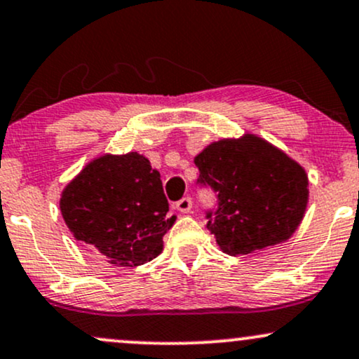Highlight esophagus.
<instances>
[{
  "mask_svg": "<svg viewBox=\"0 0 359 359\" xmlns=\"http://www.w3.org/2000/svg\"><path fill=\"white\" fill-rule=\"evenodd\" d=\"M175 208L179 209L180 212H189L192 209V199L191 197H182V199L175 204Z\"/></svg>",
  "mask_w": 359,
  "mask_h": 359,
  "instance_id": "1",
  "label": "esophagus"
}]
</instances>
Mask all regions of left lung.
<instances>
[{
    "label": "left lung",
    "instance_id": "left-lung-1",
    "mask_svg": "<svg viewBox=\"0 0 359 359\" xmlns=\"http://www.w3.org/2000/svg\"><path fill=\"white\" fill-rule=\"evenodd\" d=\"M197 185L216 203L205 211L208 229L224 253L248 255L287 241L307 208L306 170L265 140L211 143L194 160Z\"/></svg>",
    "mask_w": 359,
    "mask_h": 359
}]
</instances>
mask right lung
<instances>
[{
    "label": "right lung",
    "mask_w": 359,
    "mask_h": 359,
    "mask_svg": "<svg viewBox=\"0 0 359 359\" xmlns=\"http://www.w3.org/2000/svg\"><path fill=\"white\" fill-rule=\"evenodd\" d=\"M60 211L77 241L119 266L158 257L175 221L160 174L137 151L88 163L62 192Z\"/></svg>",
    "instance_id": "1"
}]
</instances>
